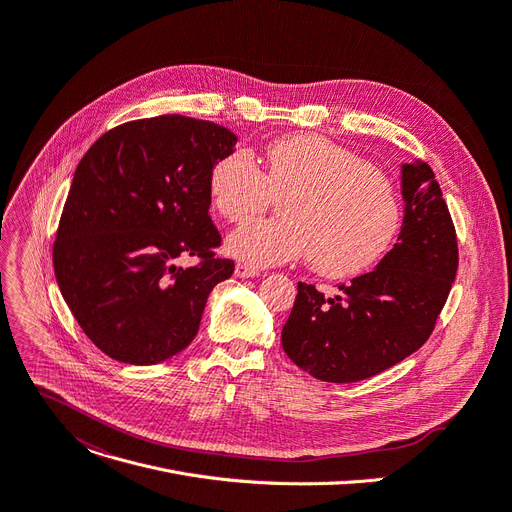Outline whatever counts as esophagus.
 Instances as JSON below:
<instances>
[{"label": "esophagus", "mask_w": 512, "mask_h": 512, "mask_svg": "<svg viewBox=\"0 0 512 512\" xmlns=\"http://www.w3.org/2000/svg\"><path fill=\"white\" fill-rule=\"evenodd\" d=\"M235 275H237V277H259L261 271L255 269V267H251V265H247V263H237Z\"/></svg>", "instance_id": "esophagus-1"}]
</instances>
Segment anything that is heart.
<instances>
[{"mask_svg": "<svg viewBox=\"0 0 512 512\" xmlns=\"http://www.w3.org/2000/svg\"><path fill=\"white\" fill-rule=\"evenodd\" d=\"M212 208L232 224L284 197L282 221L243 224L228 251L257 265L308 257L314 271L349 277L376 265L402 228V200L394 183L357 153L320 134L273 141L265 171L247 149H232L210 171Z\"/></svg>", "mask_w": 512, "mask_h": 512, "instance_id": "b5f03b06", "label": "heart"}]
</instances>
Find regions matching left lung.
<instances>
[{
    "instance_id": "8db88e82",
    "label": "left lung",
    "mask_w": 512,
    "mask_h": 512,
    "mask_svg": "<svg viewBox=\"0 0 512 512\" xmlns=\"http://www.w3.org/2000/svg\"><path fill=\"white\" fill-rule=\"evenodd\" d=\"M404 222L378 269L324 298L298 282L282 331L288 357L322 382L367 380L396 365L431 337L455 280L457 235L427 163L402 165Z\"/></svg>"
}]
</instances>
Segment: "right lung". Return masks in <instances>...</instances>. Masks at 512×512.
<instances>
[{
    "label": "right lung",
    "instance_id": "right-lung-1",
    "mask_svg": "<svg viewBox=\"0 0 512 512\" xmlns=\"http://www.w3.org/2000/svg\"><path fill=\"white\" fill-rule=\"evenodd\" d=\"M228 128L179 114L124 122L91 145L53 243L61 294L108 357L153 365L198 335L212 288L235 261L216 255L212 165L232 151ZM194 256L192 268H177Z\"/></svg>",
    "mask_w": 512,
    "mask_h": 512
}]
</instances>
